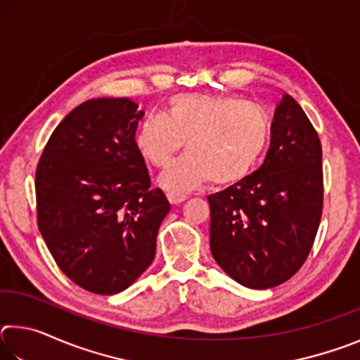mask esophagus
Masks as SVG:
<instances>
[{
	"label": "esophagus",
	"instance_id": "obj_1",
	"mask_svg": "<svg viewBox=\"0 0 360 360\" xmlns=\"http://www.w3.org/2000/svg\"><path fill=\"white\" fill-rule=\"evenodd\" d=\"M167 198H168V202L172 203V205H179V203L184 202V200H187V195L176 193V192H168L167 193Z\"/></svg>",
	"mask_w": 360,
	"mask_h": 360
}]
</instances>
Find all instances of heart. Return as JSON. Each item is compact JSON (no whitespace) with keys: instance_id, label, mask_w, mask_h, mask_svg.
<instances>
[{"instance_id":"b5f03b06","label":"heart","mask_w":360,"mask_h":360,"mask_svg":"<svg viewBox=\"0 0 360 360\" xmlns=\"http://www.w3.org/2000/svg\"><path fill=\"white\" fill-rule=\"evenodd\" d=\"M268 141L265 114L252 103L229 95L179 94L167 114L154 112L139 122L135 144L152 167L165 168L186 143L188 154L162 174L163 187L192 191L210 181L233 186L257 165Z\"/></svg>"}]
</instances>
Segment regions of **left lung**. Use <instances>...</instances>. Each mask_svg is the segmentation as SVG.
Returning a JSON list of instances; mask_svg holds the SVG:
<instances>
[{"mask_svg":"<svg viewBox=\"0 0 360 360\" xmlns=\"http://www.w3.org/2000/svg\"><path fill=\"white\" fill-rule=\"evenodd\" d=\"M322 148L302 106L285 94L262 167L208 197L210 246L236 283L270 289L300 270L322 216Z\"/></svg>","mask_w":360,"mask_h":360,"instance_id":"1","label":"left lung"}]
</instances>
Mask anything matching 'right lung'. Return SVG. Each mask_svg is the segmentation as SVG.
<instances>
[{
  "label": "right lung",
  "mask_w": 360,
  "mask_h": 360,
  "mask_svg": "<svg viewBox=\"0 0 360 360\" xmlns=\"http://www.w3.org/2000/svg\"><path fill=\"white\" fill-rule=\"evenodd\" d=\"M130 98L89 100L49 138L36 168L38 227L66 276L100 295L125 290L155 257L169 211L135 144Z\"/></svg>",
  "instance_id": "add662e5"
}]
</instances>
